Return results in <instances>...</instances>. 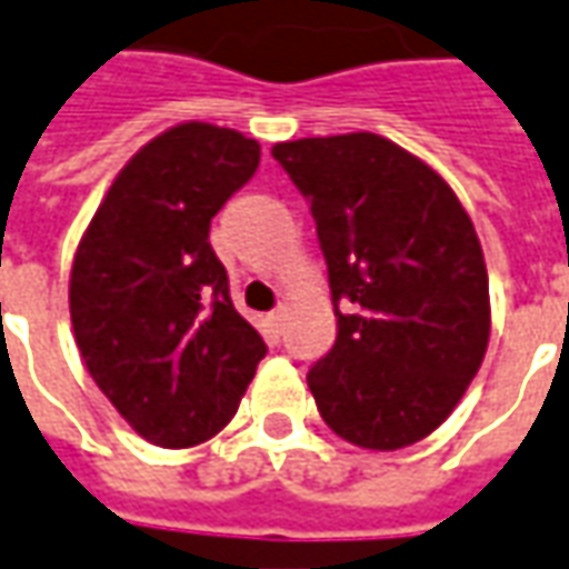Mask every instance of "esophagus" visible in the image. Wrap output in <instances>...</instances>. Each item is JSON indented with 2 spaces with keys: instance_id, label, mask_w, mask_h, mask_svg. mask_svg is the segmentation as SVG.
<instances>
[{
  "instance_id": "esophagus-1",
  "label": "esophagus",
  "mask_w": 569,
  "mask_h": 569,
  "mask_svg": "<svg viewBox=\"0 0 569 569\" xmlns=\"http://www.w3.org/2000/svg\"><path fill=\"white\" fill-rule=\"evenodd\" d=\"M284 319H288V310H284V307H278V310L269 312V326H272V329H281Z\"/></svg>"
}]
</instances>
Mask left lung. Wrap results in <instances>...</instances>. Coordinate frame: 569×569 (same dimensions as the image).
Wrapping results in <instances>:
<instances>
[{
    "label": "left lung",
    "instance_id": "left-lung-1",
    "mask_svg": "<svg viewBox=\"0 0 569 569\" xmlns=\"http://www.w3.org/2000/svg\"><path fill=\"white\" fill-rule=\"evenodd\" d=\"M272 156L310 200L338 338L312 366L335 436L398 451L432 436L479 372L489 272L448 181L379 133L303 137Z\"/></svg>",
    "mask_w": 569,
    "mask_h": 569
}]
</instances>
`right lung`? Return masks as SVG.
Instances as JSON below:
<instances>
[{
	"instance_id": "1",
	"label": "right lung",
	"mask_w": 569,
	"mask_h": 569,
	"mask_svg": "<svg viewBox=\"0 0 569 569\" xmlns=\"http://www.w3.org/2000/svg\"><path fill=\"white\" fill-rule=\"evenodd\" d=\"M257 166L259 143L240 131L174 124L118 171L78 243L68 307L80 357L159 448L222 432L266 357L209 243L212 216Z\"/></svg>"
}]
</instances>
